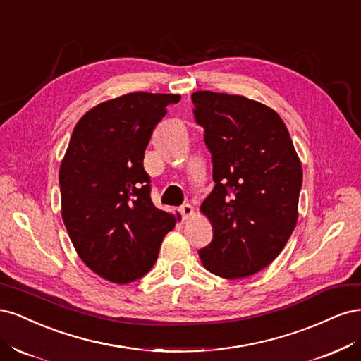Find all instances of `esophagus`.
I'll return each mask as SVG.
<instances>
[{
  "label": "esophagus",
  "mask_w": 361,
  "mask_h": 361,
  "mask_svg": "<svg viewBox=\"0 0 361 361\" xmlns=\"http://www.w3.org/2000/svg\"><path fill=\"white\" fill-rule=\"evenodd\" d=\"M180 214H182V218L183 220H188V218H191L192 215H194V209H192V206L191 204H182L180 206Z\"/></svg>",
  "instance_id": "1"
}]
</instances>
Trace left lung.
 <instances>
[{"mask_svg": "<svg viewBox=\"0 0 361 361\" xmlns=\"http://www.w3.org/2000/svg\"><path fill=\"white\" fill-rule=\"evenodd\" d=\"M191 99L212 154L215 182L200 206L214 231L200 260L224 279L253 276L280 255L297 226L301 161L271 106L207 90Z\"/></svg>", "mask_w": 361, "mask_h": 361, "instance_id": "1", "label": "left lung"}]
</instances>
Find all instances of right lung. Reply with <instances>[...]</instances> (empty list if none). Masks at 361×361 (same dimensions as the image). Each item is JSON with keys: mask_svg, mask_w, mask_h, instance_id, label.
Returning <instances> with one entry per match:
<instances>
[{"mask_svg": "<svg viewBox=\"0 0 361 361\" xmlns=\"http://www.w3.org/2000/svg\"><path fill=\"white\" fill-rule=\"evenodd\" d=\"M180 94L135 92L94 105L75 125L60 164L61 216L80 259L125 285L154 267L180 220L150 199L143 167L152 130Z\"/></svg>", "mask_w": 361, "mask_h": 361, "instance_id": "right-lung-1", "label": "right lung"}]
</instances>
